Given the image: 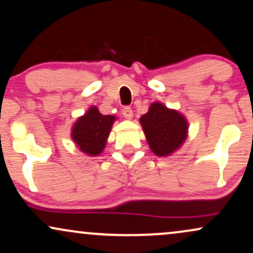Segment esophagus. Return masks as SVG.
Segmentation results:
<instances>
[{"label": "esophagus", "mask_w": 253, "mask_h": 253, "mask_svg": "<svg viewBox=\"0 0 253 253\" xmlns=\"http://www.w3.org/2000/svg\"><path fill=\"white\" fill-rule=\"evenodd\" d=\"M123 116L126 118V119H132L133 118V111L130 107H124L123 108Z\"/></svg>", "instance_id": "obj_1"}]
</instances>
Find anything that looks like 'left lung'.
<instances>
[{
    "mask_svg": "<svg viewBox=\"0 0 253 253\" xmlns=\"http://www.w3.org/2000/svg\"><path fill=\"white\" fill-rule=\"evenodd\" d=\"M149 149L159 158H166L180 149L188 137L187 118L160 101L150 104L148 112L140 118Z\"/></svg>",
    "mask_w": 253,
    "mask_h": 253,
    "instance_id": "obj_1",
    "label": "left lung"
}]
</instances>
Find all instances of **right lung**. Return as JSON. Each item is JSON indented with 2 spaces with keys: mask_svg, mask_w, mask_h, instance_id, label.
Segmentation results:
<instances>
[{
  "mask_svg": "<svg viewBox=\"0 0 253 253\" xmlns=\"http://www.w3.org/2000/svg\"><path fill=\"white\" fill-rule=\"evenodd\" d=\"M116 116H104L97 106H91L72 125L71 139L82 153L98 156L104 152Z\"/></svg>",
  "mask_w": 253,
  "mask_h": 253,
  "instance_id": "right-lung-1",
  "label": "right lung"
}]
</instances>
